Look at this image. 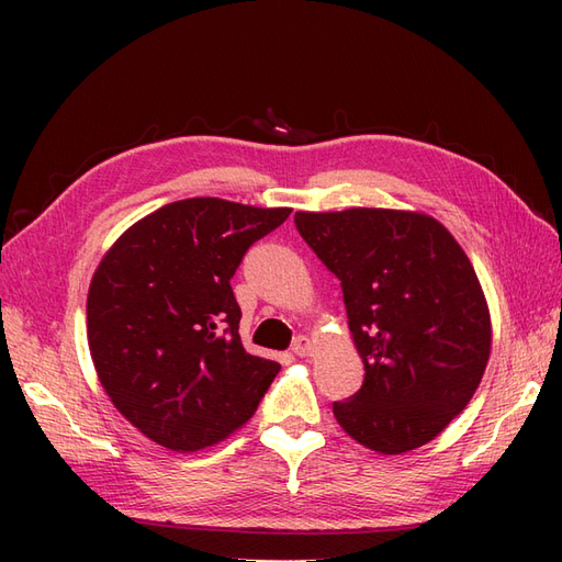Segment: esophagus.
Masks as SVG:
<instances>
[{"instance_id":"obj_1","label":"esophagus","mask_w":562,"mask_h":562,"mask_svg":"<svg viewBox=\"0 0 562 562\" xmlns=\"http://www.w3.org/2000/svg\"><path fill=\"white\" fill-rule=\"evenodd\" d=\"M310 351H312V339H310L307 335L295 337L293 353H295V356H310Z\"/></svg>"}]
</instances>
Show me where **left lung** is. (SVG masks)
<instances>
[{
	"instance_id": "obj_1",
	"label": "left lung",
	"mask_w": 562,
	"mask_h": 562,
	"mask_svg": "<svg viewBox=\"0 0 562 562\" xmlns=\"http://www.w3.org/2000/svg\"><path fill=\"white\" fill-rule=\"evenodd\" d=\"M295 227L342 283L366 368L333 413L361 446L403 454L464 411L490 359V310L467 252L436 217L347 209L295 213Z\"/></svg>"
}]
</instances>
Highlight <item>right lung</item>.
<instances>
[{
	"instance_id": "add662e5",
	"label": "right lung",
	"mask_w": 562,
	"mask_h": 562,
	"mask_svg": "<svg viewBox=\"0 0 562 562\" xmlns=\"http://www.w3.org/2000/svg\"><path fill=\"white\" fill-rule=\"evenodd\" d=\"M291 209L215 196L166 203L100 260L87 300L91 359L135 429L176 452L232 436L281 366L244 349L232 277Z\"/></svg>"
}]
</instances>
